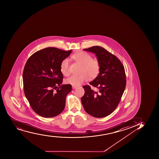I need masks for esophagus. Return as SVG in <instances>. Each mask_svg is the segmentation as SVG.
Masks as SVG:
<instances>
[{
    "mask_svg": "<svg viewBox=\"0 0 159 159\" xmlns=\"http://www.w3.org/2000/svg\"><path fill=\"white\" fill-rule=\"evenodd\" d=\"M77 87V86H75V85H72V88L73 89H75Z\"/></svg>",
    "mask_w": 159,
    "mask_h": 159,
    "instance_id": "1",
    "label": "esophagus"
}]
</instances>
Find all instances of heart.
I'll use <instances>...</instances> for the list:
<instances>
[{
    "instance_id": "b5f03b06",
    "label": "heart",
    "mask_w": 159,
    "mask_h": 159,
    "mask_svg": "<svg viewBox=\"0 0 159 159\" xmlns=\"http://www.w3.org/2000/svg\"><path fill=\"white\" fill-rule=\"evenodd\" d=\"M71 58L81 65L82 68L79 75H72L66 79L65 83L72 85H80L82 83L90 79L96 78L101 71V65L97 60L92 59L91 56L84 52H79L74 54ZM69 61L67 58L63 60L61 64L60 69L61 74L68 75L69 74Z\"/></svg>"
}]
</instances>
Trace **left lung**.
Segmentation results:
<instances>
[{
    "mask_svg": "<svg viewBox=\"0 0 159 159\" xmlns=\"http://www.w3.org/2000/svg\"><path fill=\"white\" fill-rule=\"evenodd\" d=\"M95 54L101 65V71L90 85H84L85 93L81 102L87 113L95 118L110 115L121 101L125 88L126 75L124 66L119 59L104 48L93 46L84 49Z\"/></svg>",
    "mask_w": 159,
    "mask_h": 159,
    "instance_id": "left-lung-1",
    "label": "left lung"
}]
</instances>
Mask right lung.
<instances>
[{"label":"right lung","instance_id":"add662e5","mask_svg":"<svg viewBox=\"0 0 159 159\" xmlns=\"http://www.w3.org/2000/svg\"><path fill=\"white\" fill-rule=\"evenodd\" d=\"M72 50L48 47L32 54L23 72L24 91L33 110L40 116L52 118L64 109L70 84H61L63 74L60 69L63 60Z\"/></svg>","mask_w":159,"mask_h":159}]
</instances>
